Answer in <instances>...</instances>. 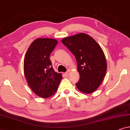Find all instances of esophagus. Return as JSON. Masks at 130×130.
<instances>
[{"instance_id":"1","label":"esophagus","mask_w":130,"mask_h":130,"mask_svg":"<svg viewBox=\"0 0 130 130\" xmlns=\"http://www.w3.org/2000/svg\"><path fill=\"white\" fill-rule=\"evenodd\" d=\"M69 73H70V72H66V73H64V75L66 77H67V76L69 75Z\"/></svg>"}]
</instances>
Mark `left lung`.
Wrapping results in <instances>:
<instances>
[{
    "instance_id": "left-lung-1",
    "label": "left lung",
    "mask_w": 130,
    "mask_h": 130,
    "mask_svg": "<svg viewBox=\"0 0 130 130\" xmlns=\"http://www.w3.org/2000/svg\"><path fill=\"white\" fill-rule=\"evenodd\" d=\"M62 43L75 56L80 80L76 86L84 93H93L105 76L107 64L104 51L94 39L80 33L66 37Z\"/></svg>"
}]
</instances>
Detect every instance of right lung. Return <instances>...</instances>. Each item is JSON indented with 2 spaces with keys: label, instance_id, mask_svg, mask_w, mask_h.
I'll use <instances>...</instances> for the list:
<instances>
[{
  "label": "right lung",
  "instance_id": "add662e5",
  "mask_svg": "<svg viewBox=\"0 0 130 130\" xmlns=\"http://www.w3.org/2000/svg\"><path fill=\"white\" fill-rule=\"evenodd\" d=\"M58 41L52 38H38L31 44L24 61L25 79L32 90L42 98L56 93L62 79L61 74L56 72L50 55Z\"/></svg>",
  "mask_w": 130,
  "mask_h": 130
}]
</instances>
